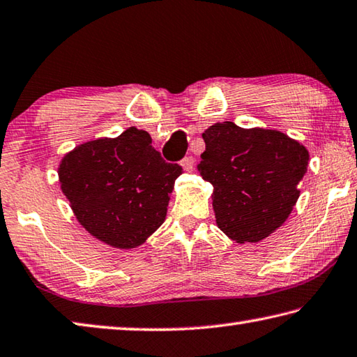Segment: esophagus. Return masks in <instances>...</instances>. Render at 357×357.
<instances>
[{
	"label": "esophagus",
	"instance_id": "esophagus-1",
	"mask_svg": "<svg viewBox=\"0 0 357 357\" xmlns=\"http://www.w3.org/2000/svg\"><path fill=\"white\" fill-rule=\"evenodd\" d=\"M179 164L185 172H193V168H195V159H193V156H185Z\"/></svg>",
	"mask_w": 357,
	"mask_h": 357
}]
</instances>
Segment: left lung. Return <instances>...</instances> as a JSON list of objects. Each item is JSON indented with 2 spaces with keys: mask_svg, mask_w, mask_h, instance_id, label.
Here are the masks:
<instances>
[{
  "mask_svg": "<svg viewBox=\"0 0 357 357\" xmlns=\"http://www.w3.org/2000/svg\"><path fill=\"white\" fill-rule=\"evenodd\" d=\"M203 139L198 172L213 185L217 226L237 243L261 242L296 204L309 151L281 131L232 121L207 128Z\"/></svg>",
  "mask_w": 357,
  "mask_h": 357,
  "instance_id": "left-lung-1",
  "label": "left lung"
}]
</instances>
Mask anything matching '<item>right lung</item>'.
<instances>
[{
	"mask_svg": "<svg viewBox=\"0 0 357 357\" xmlns=\"http://www.w3.org/2000/svg\"><path fill=\"white\" fill-rule=\"evenodd\" d=\"M59 183L86 231L114 248L144 243L164 223L174 181L183 173L151 146L146 131L76 146L59 164Z\"/></svg>",
	"mask_w": 357,
	"mask_h": 357,
	"instance_id": "1",
	"label": "right lung"
}]
</instances>
